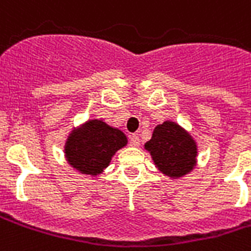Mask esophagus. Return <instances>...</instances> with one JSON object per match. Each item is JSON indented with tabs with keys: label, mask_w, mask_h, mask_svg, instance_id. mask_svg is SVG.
<instances>
[{
	"label": "esophagus",
	"mask_w": 251,
	"mask_h": 251,
	"mask_svg": "<svg viewBox=\"0 0 251 251\" xmlns=\"http://www.w3.org/2000/svg\"><path fill=\"white\" fill-rule=\"evenodd\" d=\"M139 143H141V141H139L138 134H131L130 135V145L134 147H138Z\"/></svg>",
	"instance_id": "esophagus-1"
}]
</instances>
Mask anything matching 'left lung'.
I'll return each mask as SVG.
<instances>
[{"label": "left lung", "instance_id": "1", "mask_svg": "<svg viewBox=\"0 0 251 251\" xmlns=\"http://www.w3.org/2000/svg\"><path fill=\"white\" fill-rule=\"evenodd\" d=\"M160 172L170 177L184 176L194 170L198 146L181 126L166 121L154 129L152 137L145 143Z\"/></svg>", "mask_w": 251, "mask_h": 251}]
</instances>
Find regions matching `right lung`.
I'll return each instance as SVG.
<instances>
[{
    "label": "right lung",
    "mask_w": 251,
    "mask_h": 251,
    "mask_svg": "<svg viewBox=\"0 0 251 251\" xmlns=\"http://www.w3.org/2000/svg\"><path fill=\"white\" fill-rule=\"evenodd\" d=\"M126 143L127 138L121 130L101 120H91L70 134L64 152L72 167L81 174L96 176L108 167L116 151Z\"/></svg>",
    "instance_id": "right-lung-1"
}]
</instances>
